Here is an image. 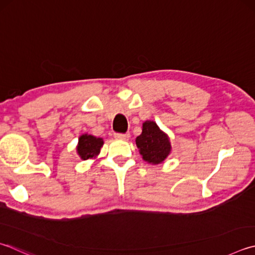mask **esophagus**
<instances>
[{
	"label": "esophagus",
	"mask_w": 255,
	"mask_h": 255,
	"mask_svg": "<svg viewBox=\"0 0 255 255\" xmlns=\"http://www.w3.org/2000/svg\"><path fill=\"white\" fill-rule=\"evenodd\" d=\"M115 138H116V139H123V140H127L128 138H129V133L116 132V133H115Z\"/></svg>",
	"instance_id": "1"
}]
</instances>
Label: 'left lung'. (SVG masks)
Segmentation results:
<instances>
[{
	"label": "left lung",
	"mask_w": 255,
	"mask_h": 255,
	"mask_svg": "<svg viewBox=\"0 0 255 255\" xmlns=\"http://www.w3.org/2000/svg\"><path fill=\"white\" fill-rule=\"evenodd\" d=\"M136 143L142 158L150 164L164 161L170 151L168 137L154 122L142 124V132L136 138Z\"/></svg>",
	"instance_id": "1"
}]
</instances>
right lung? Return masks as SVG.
<instances>
[{"instance_id": "add662e5", "label": "right lung", "mask_w": 255, "mask_h": 255, "mask_svg": "<svg viewBox=\"0 0 255 255\" xmlns=\"http://www.w3.org/2000/svg\"><path fill=\"white\" fill-rule=\"evenodd\" d=\"M104 140L101 138H96L91 135H82L79 138V145H78V154L80 155L83 160L91 157H95L99 154L100 148L103 146Z\"/></svg>"}]
</instances>
